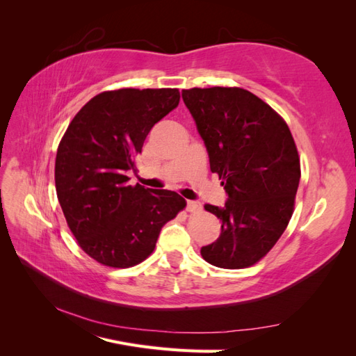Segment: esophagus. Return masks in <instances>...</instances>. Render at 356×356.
<instances>
[{
	"label": "esophagus",
	"mask_w": 356,
	"mask_h": 356,
	"mask_svg": "<svg viewBox=\"0 0 356 356\" xmlns=\"http://www.w3.org/2000/svg\"><path fill=\"white\" fill-rule=\"evenodd\" d=\"M186 209L188 212H197L202 209V204L199 202H195V200H187V207Z\"/></svg>",
	"instance_id": "1"
}]
</instances>
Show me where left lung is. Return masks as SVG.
Segmentation results:
<instances>
[{
  "label": "left lung",
  "instance_id": "left-lung-1",
  "mask_svg": "<svg viewBox=\"0 0 356 356\" xmlns=\"http://www.w3.org/2000/svg\"><path fill=\"white\" fill-rule=\"evenodd\" d=\"M227 200L204 204L221 233L202 246L204 261L221 268L255 264L285 232L300 182L297 147L282 117L241 88L182 90Z\"/></svg>",
  "mask_w": 356,
  "mask_h": 356
}]
</instances>
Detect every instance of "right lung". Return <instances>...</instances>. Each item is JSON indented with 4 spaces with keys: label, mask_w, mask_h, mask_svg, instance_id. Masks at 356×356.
Masks as SVG:
<instances>
[{
    "label": "right lung",
    "mask_w": 356,
    "mask_h": 356,
    "mask_svg": "<svg viewBox=\"0 0 356 356\" xmlns=\"http://www.w3.org/2000/svg\"><path fill=\"white\" fill-rule=\"evenodd\" d=\"M178 104V89L102 92L75 114L58 147L60 208L81 250L104 266L144 261L161 227L186 208L175 191L127 184L148 132Z\"/></svg>",
    "instance_id": "add662e5"
}]
</instances>
